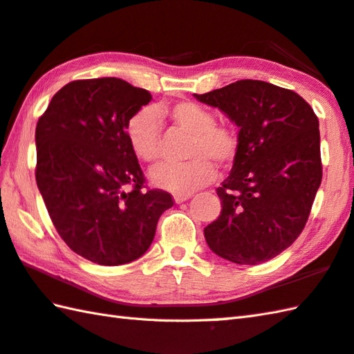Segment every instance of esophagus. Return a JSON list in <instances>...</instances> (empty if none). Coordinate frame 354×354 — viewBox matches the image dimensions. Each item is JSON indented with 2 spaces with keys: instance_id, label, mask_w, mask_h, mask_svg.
<instances>
[{
  "instance_id": "esophagus-1",
  "label": "esophagus",
  "mask_w": 354,
  "mask_h": 354,
  "mask_svg": "<svg viewBox=\"0 0 354 354\" xmlns=\"http://www.w3.org/2000/svg\"><path fill=\"white\" fill-rule=\"evenodd\" d=\"M190 198H192V193H175V195H173V199H175L176 204H181Z\"/></svg>"
}]
</instances>
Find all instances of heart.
Masks as SVG:
<instances>
[{"mask_svg": "<svg viewBox=\"0 0 354 354\" xmlns=\"http://www.w3.org/2000/svg\"><path fill=\"white\" fill-rule=\"evenodd\" d=\"M158 115L169 116L176 127L192 133L189 156L193 159L184 164L158 165L150 173L156 187L173 193H192L216 178L213 161L227 167L238 158L241 141L236 129L218 124L212 110L201 104L181 101L164 109H142L130 118L127 140L141 161L155 164L162 155Z\"/></svg>", "mask_w": 354, "mask_h": 354, "instance_id": "1", "label": "heart"}]
</instances>
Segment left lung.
I'll return each instance as SVG.
<instances>
[{
	"mask_svg": "<svg viewBox=\"0 0 354 354\" xmlns=\"http://www.w3.org/2000/svg\"><path fill=\"white\" fill-rule=\"evenodd\" d=\"M195 98L239 127V153L216 193L219 218L204 228L210 250L258 266L293 244L322 181L319 121L310 104L266 81L241 80Z\"/></svg>",
	"mask_w": 354,
	"mask_h": 354,
	"instance_id": "obj_1",
	"label": "left lung"
}]
</instances>
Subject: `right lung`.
I'll return each mask as SVG.
<instances>
[{
  "label": "right lung",
  "mask_w": 354,
  "mask_h": 354,
  "mask_svg": "<svg viewBox=\"0 0 354 354\" xmlns=\"http://www.w3.org/2000/svg\"><path fill=\"white\" fill-rule=\"evenodd\" d=\"M150 100L120 78L78 80L38 120L35 176L48 216L62 241L95 264L141 258L173 205L170 193L145 189L127 140L130 118Z\"/></svg>",
  "instance_id": "1"
}]
</instances>
